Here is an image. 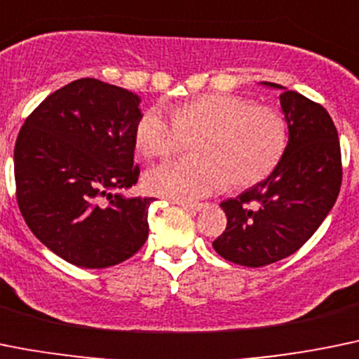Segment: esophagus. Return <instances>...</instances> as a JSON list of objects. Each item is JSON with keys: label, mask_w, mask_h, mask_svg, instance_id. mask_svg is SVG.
Segmentation results:
<instances>
[{"label": "esophagus", "mask_w": 359, "mask_h": 359, "mask_svg": "<svg viewBox=\"0 0 359 359\" xmlns=\"http://www.w3.org/2000/svg\"><path fill=\"white\" fill-rule=\"evenodd\" d=\"M177 205H180V207H182V209L195 210V212H198V210H202L203 207H205V203H198V202H177Z\"/></svg>", "instance_id": "esophagus-1"}]
</instances>
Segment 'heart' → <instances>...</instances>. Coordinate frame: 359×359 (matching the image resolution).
I'll return each mask as SVG.
<instances>
[{
	"instance_id": "1",
	"label": "heart",
	"mask_w": 359,
	"mask_h": 359,
	"mask_svg": "<svg viewBox=\"0 0 359 359\" xmlns=\"http://www.w3.org/2000/svg\"><path fill=\"white\" fill-rule=\"evenodd\" d=\"M196 157L173 161L147 172L143 186L177 200L209 196L226 187H250L266 179L287 149V123L278 109L226 93L195 97L172 108V116L150 108L134 130L136 149L147 159L179 152L195 138Z\"/></svg>"
}]
</instances>
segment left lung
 <instances>
[{
	"mask_svg": "<svg viewBox=\"0 0 359 359\" xmlns=\"http://www.w3.org/2000/svg\"><path fill=\"white\" fill-rule=\"evenodd\" d=\"M262 85L283 90L289 143L267 179L221 202L226 229L212 243L223 259L246 267L296 253L326 219L341 186L340 142L330 113L276 83Z\"/></svg>",
	"mask_w": 359,
	"mask_h": 359,
	"instance_id": "obj_1",
	"label": "left lung"
}]
</instances>
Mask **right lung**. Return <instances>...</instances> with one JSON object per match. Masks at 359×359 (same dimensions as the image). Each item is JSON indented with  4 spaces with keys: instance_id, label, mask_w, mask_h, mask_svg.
<instances>
[{
    "instance_id": "1",
    "label": "right lung",
    "mask_w": 359,
    "mask_h": 359,
    "mask_svg": "<svg viewBox=\"0 0 359 359\" xmlns=\"http://www.w3.org/2000/svg\"><path fill=\"white\" fill-rule=\"evenodd\" d=\"M140 97L83 78L33 109L13 149L19 210L36 239L69 264L116 266L145 244L154 198L113 189L138 182Z\"/></svg>"
}]
</instances>
